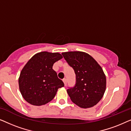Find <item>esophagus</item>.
Here are the masks:
<instances>
[{"instance_id": "obj_1", "label": "esophagus", "mask_w": 131, "mask_h": 131, "mask_svg": "<svg viewBox=\"0 0 131 131\" xmlns=\"http://www.w3.org/2000/svg\"><path fill=\"white\" fill-rule=\"evenodd\" d=\"M62 81H63V82H64V86H66L67 85V80H66V79H64L63 80H62Z\"/></svg>"}]
</instances>
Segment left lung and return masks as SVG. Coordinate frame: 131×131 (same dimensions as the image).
Instances as JSON below:
<instances>
[{
    "label": "left lung",
    "mask_w": 131,
    "mask_h": 131,
    "mask_svg": "<svg viewBox=\"0 0 131 131\" xmlns=\"http://www.w3.org/2000/svg\"><path fill=\"white\" fill-rule=\"evenodd\" d=\"M62 55L76 74L74 86L67 90L71 100L83 108L94 106L103 98L106 89V77L101 67L84 52H66Z\"/></svg>",
    "instance_id": "obj_1"
}]
</instances>
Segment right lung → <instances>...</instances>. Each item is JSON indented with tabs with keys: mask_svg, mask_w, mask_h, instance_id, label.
Masks as SVG:
<instances>
[{
	"mask_svg": "<svg viewBox=\"0 0 131 131\" xmlns=\"http://www.w3.org/2000/svg\"><path fill=\"white\" fill-rule=\"evenodd\" d=\"M62 58L58 52L43 51L36 53L21 70L18 79L23 97L33 105H45L53 100L63 82L52 69L53 64Z\"/></svg>",
	"mask_w": 131,
	"mask_h": 131,
	"instance_id": "right-lung-1",
	"label": "right lung"
}]
</instances>
